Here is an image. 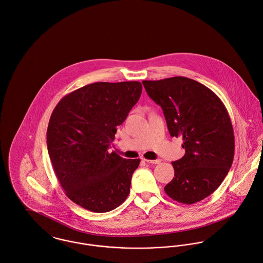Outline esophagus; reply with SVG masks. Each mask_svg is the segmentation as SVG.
Listing matches in <instances>:
<instances>
[{"mask_svg":"<svg viewBox=\"0 0 263 263\" xmlns=\"http://www.w3.org/2000/svg\"><path fill=\"white\" fill-rule=\"evenodd\" d=\"M143 160H145L148 163H153V164H158L160 162V159H147V158H143Z\"/></svg>","mask_w":263,"mask_h":263,"instance_id":"34e87169","label":"esophagus"}]
</instances>
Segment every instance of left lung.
Instances as JSON below:
<instances>
[{"instance_id":"1","label":"left lung","mask_w":263,"mask_h":263,"mask_svg":"<svg viewBox=\"0 0 263 263\" xmlns=\"http://www.w3.org/2000/svg\"><path fill=\"white\" fill-rule=\"evenodd\" d=\"M142 83L161 106L170 135L184 141L185 156L172 162L175 178L164 192L184 204L203 200L222 183L234 159V130L226 106L209 87L187 77Z\"/></svg>"}]
</instances>
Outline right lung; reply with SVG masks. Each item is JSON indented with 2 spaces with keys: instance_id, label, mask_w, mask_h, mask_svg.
<instances>
[{
  "instance_id": "right-lung-1",
  "label": "right lung",
  "mask_w": 263,
  "mask_h": 263,
  "mask_svg": "<svg viewBox=\"0 0 263 263\" xmlns=\"http://www.w3.org/2000/svg\"><path fill=\"white\" fill-rule=\"evenodd\" d=\"M142 92L138 81L96 82L65 96L50 118L47 143L65 194L93 212L120 206L130 193L140 159H125L108 146Z\"/></svg>"
}]
</instances>
